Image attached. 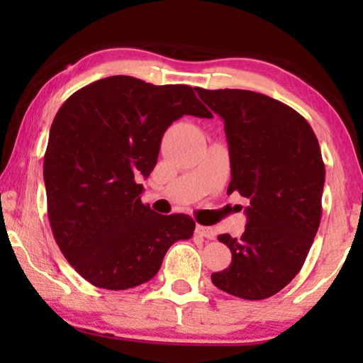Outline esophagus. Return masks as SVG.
Here are the masks:
<instances>
[{"label": "esophagus", "mask_w": 363, "mask_h": 363, "mask_svg": "<svg viewBox=\"0 0 363 363\" xmlns=\"http://www.w3.org/2000/svg\"><path fill=\"white\" fill-rule=\"evenodd\" d=\"M195 232L199 233V235L208 238V240H214V237H216V233H214V230L211 229V227H206V225H196Z\"/></svg>", "instance_id": "obj_1"}]
</instances>
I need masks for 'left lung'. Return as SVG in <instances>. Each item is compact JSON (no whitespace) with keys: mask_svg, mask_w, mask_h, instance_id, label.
Wrapping results in <instances>:
<instances>
[{"mask_svg":"<svg viewBox=\"0 0 363 363\" xmlns=\"http://www.w3.org/2000/svg\"><path fill=\"white\" fill-rule=\"evenodd\" d=\"M196 93L224 120L232 171L227 194L250 200L242 237H218L229 247L232 262L211 280L237 298H270L296 277L320 225V145L304 116L266 94L203 88Z\"/></svg>","mask_w":363,"mask_h":363,"instance_id":"1","label":"left lung"}]
</instances>
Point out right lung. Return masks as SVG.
I'll return each mask as SVG.
<instances>
[{"instance_id":"add662e5","label":"right lung","mask_w":363,"mask_h":363,"mask_svg":"<svg viewBox=\"0 0 363 363\" xmlns=\"http://www.w3.org/2000/svg\"><path fill=\"white\" fill-rule=\"evenodd\" d=\"M182 115L213 116L187 84L116 75L78 89L54 116L43 164L49 224L65 259L94 286L145 284L171 245L192 237V218L152 211L138 184Z\"/></svg>"}]
</instances>
